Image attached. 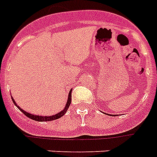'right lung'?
<instances>
[{
	"instance_id": "1",
	"label": "right lung",
	"mask_w": 157,
	"mask_h": 157,
	"mask_svg": "<svg viewBox=\"0 0 157 157\" xmlns=\"http://www.w3.org/2000/svg\"><path fill=\"white\" fill-rule=\"evenodd\" d=\"M71 91H72V89L70 91V93H69V96H68V100H67V103H66L65 109H64L62 111H61L60 113H58L55 114V115H52V116H48V117L39 116V115L36 116V115H33V114L29 113L26 112V111H24L23 109H22L20 107H18L13 98H12V100H13V104H14V105L17 107V109H18L21 112L23 113V114H25V116H27V117H29V118H31L32 119V120H35V121H53V120L60 118V117H61L63 116L64 114L67 112V109H68V108L70 107V105H71Z\"/></svg>"
}]
</instances>
